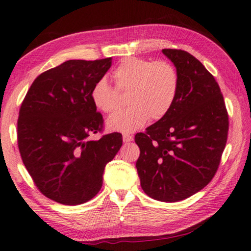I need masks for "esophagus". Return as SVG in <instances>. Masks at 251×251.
Masks as SVG:
<instances>
[{"mask_svg": "<svg viewBox=\"0 0 251 251\" xmlns=\"http://www.w3.org/2000/svg\"><path fill=\"white\" fill-rule=\"evenodd\" d=\"M133 140H134V136H133V135L127 134V133L123 134V141H124L125 143H129V142H132Z\"/></svg>", "mask_w": 251, "mask_h": 251, "instance_id": "34e87169", "label": "esophagus"}]
</instances>
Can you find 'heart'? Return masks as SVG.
Listing matches in <instances>:
<instances>
[{"label": "heart", "mask_w": 251, "mask_h": 251, "mask_svg": "<svg viewBox=\"0 0 251 251\" xmlns=\"http://www.w3.org/2000/svg\"><path fill=\"white\" fill-rule=\"evenodd\" d=\"M111 78L115 88L105 78L98 79L90 90L94 106L102 113L111 114L117 109L119 91H127L129 107L108 118L111 130L132 133L142 128L147 121H160L176 101L180 79L172 63L141 58H126L114 69Z\"/></svg>", "instance_id": "b5f03b06"}]
</instances>
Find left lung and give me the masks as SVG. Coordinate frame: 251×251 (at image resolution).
<instances>
[{
	"label": "left lung",
	"instance_id": "left-lung-1",
	"mask_svg": "<svg viewBox=\"0 0 251 251\" xmlns=\"http://www.w3.org/2000/svg\"><path fill=\"white\" fill-rule=\"evenodd\" d=\"M180 79L172 108L135 135L136 169L147 196L176 202L193 196L216 176L229 130L228 111L213 75L184 50L163 49Z\"/></svg>",
	"mask_w": 251,
	"mask_h": 251
}]
</instances>
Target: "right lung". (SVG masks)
<instances>
[{
  "mask_svg": "<svg viewBox=\"0 0 251 251\" xmlns=\"http://www.w3.org/2000/svg\"><path fill=\"white\" fill-rule=\"evenodd\" d=\"M110 66L111 58L63 62L38 75L22 101V162L40 192L58 203L77 205L96 196L106 164L123 145L121 133L89 140L104 128L90 90Z\"/></svg>",
  "mask_w": 251,
  "mask_h": 251,
  "instance_id": "right-lung-1",
  "label": "right lung"
}]
</instances>
